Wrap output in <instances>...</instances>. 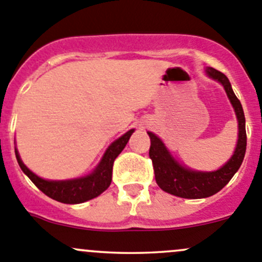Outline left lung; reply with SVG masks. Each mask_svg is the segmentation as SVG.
<instances>
[{
	"instance_id": "1",
	"label": "left lung",
	"mask_w": 262,
	"mask_h": 262,
	"mask_svg": "<svg viewBox=\"0 0 262 262\" xmlns=\"http://www.w3.org/2000/svg\"><path fill=\"white\" fill-rule=\"evenodd\" d=\"M205 73L210 78L223 84L238 121V141L233 156L229 158L228 162L222 166L219 170L210 171V172L190 170L181 166L171 156L163 142L156 134L148 132L150 138L149 157L153 163L156 182L163 191L185 199H203V198L212 196L223 189L241 167L246 153V144H247L244 109L232 90L229 80L224 73L212 67H208Z\"/></svg>"
}]
</instances>
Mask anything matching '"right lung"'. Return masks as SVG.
<instances>
[{"instance_id": "1", "label": "right lung", "mask_w": 262, "mask_h": 262, "mask_svg": "<svg viewBox=\"0 0 262 262\" xmlns=\"http://www.w3.org/2000/svg\"><path fill=\"white\" fill-rule=\"evenodd\" d=\"M133 132L134 129H130L124 136L116 139L115 142H113L106 149L104 157L101 158L97 167L90 175L80 179H72V180L54 181L39 178L24 165L17 149H15V155H16L18 166L21 167L23 172L47 196L52 198L57 202L64 203V204H80V203H84L87 200L99 196L101 192H104L110 186V184H112L113 165H114L115 158L120 155L121 150L126 146Z\"/></svg>"}]
</instances>
